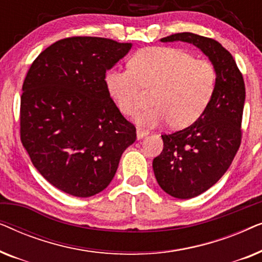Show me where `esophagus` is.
<instances>
[{
	"instance_id": "obj_1",
	"label": "esophagus",
	"mask_w": 262,
	"mask_h": 262,
	"mask_svg": "<svg viewBox=\"0 0 262 262\" xmlns=\"http://www.w3.org/2000/svg\"><path fill=\"white\" fill-rule=\"evenodd\" d=\"M149 132L146 130H143V128H137V138L138 139H142L143 137H145V136H148Z\"/></svg>"
}]
</instances>
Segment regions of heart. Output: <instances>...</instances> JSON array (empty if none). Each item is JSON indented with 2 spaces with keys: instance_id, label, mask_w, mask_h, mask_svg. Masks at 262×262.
Listing matches in <instances>:
<instances>
[{
  "instance_id": "heart-1",
  "label": "heart",
  "mask_w": 262,
  "mask_h": 262,
  "mask_svg": "<svg viewBox=\"0 0 262 262\" xmlns=\"http://www.w3.org/2000/svg\"><path fill=\"white\" fill-rule=\"evenodd\" d=\"M125 70H110L105 82L111 98L125 116H135L145 91H154L155 106L139 113L138 123L155 126L168 120L185 128L206 112L217 88V70L209 60L195 59L185 50L155 46L142 49Z\"/></svg>"
}]
</instances>
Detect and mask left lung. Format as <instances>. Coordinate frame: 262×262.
<instances>
[{"instance_id": "left-lung-1", "label": "left lung", "mask_w": 262, "mask_h": 262, "mask_svg": "<svg viewBox=\"0 0 262 262\" xmlns=\"http://www.w3.org/2000/svg\"><path fill=\"white\" fill-rule=\"evenodd\" d=\"M177 40L199 48L217 70L206 112L191 126L162 135L163 150L152 161L160 187L174 198L189 199L212 187L230 167L241 145L246 88L235 59L220 42L189 32L161 39Z\"/></svg>"}]
</instances>
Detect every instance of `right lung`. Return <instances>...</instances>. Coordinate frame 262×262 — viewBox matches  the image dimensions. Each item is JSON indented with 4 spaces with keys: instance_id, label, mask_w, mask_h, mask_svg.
Returning a JSON list of instances; mask_svg holds the SVG:
<instances>
[{
    "instance_id": "obj_1",
    "label": "right lung",
    "mask_w": 262,
    "mask_h": 262,
    "mask_svg": "<svg viewBox=\"0 0 262 262\" xmlns=\"http://www.w3.org/2000/svg\"><path fill=\"white\" fill-rule=\"evenodd\" d=\"M130 42L98 37L60 39L27 71L20 102V138L52 186L87 198L105 189L124 150L136 141L106 87V71Z\"/></svg>"
}]
</instances>
